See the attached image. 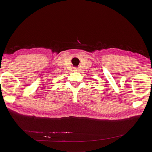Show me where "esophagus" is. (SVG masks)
<instances>
[{"label": "esophagus", "instance_id": "obj_1", "mask_svg": "<svg viewBox=\"0 0 152 152\" xmlns=\"http://www.w3.org/2000/svg\"><path fill=\"white\" fill-rule=\"evenodd\" d=\"M73 71H75V72H78V68H74V69H73Z\"/></svg>", "mask_w": 152, "mask_h": 152}]
</instances>
